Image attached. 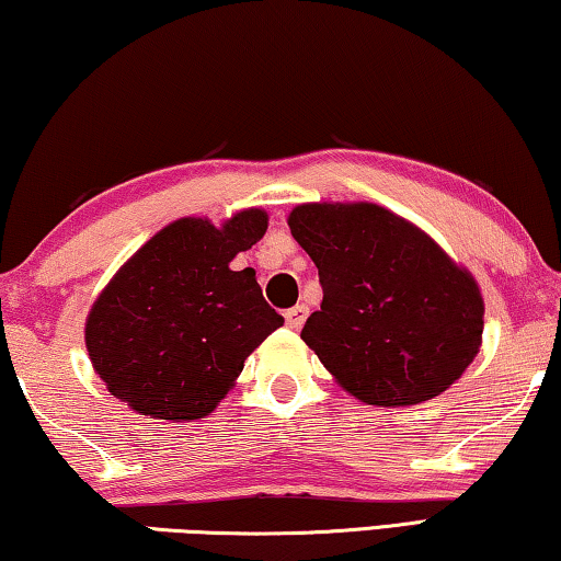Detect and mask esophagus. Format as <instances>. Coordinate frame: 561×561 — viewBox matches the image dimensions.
Masks as SVG:
<instances>
[{
  "label": "esophagus",
  "mask_w": 561,
  "mask_h": 561,
  "mask_svg": "<svg viewBox=\"0 0 561 561\" xmlns=\"http://www.w3.org/2000/svg\"><path fill=\"white\" fill-rule=\"evenodd\" d=\"M306 318H308V306H293L290 310H286V323L293 331H298L300 325L306 323Z\"/></svg>",
  "instance_id": "esophagus-1"
}]
</instances>
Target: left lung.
<instances>
[{"mask_svg": "<svg viewBox=\"0 0 561 561\" xmlns=\"http://www.w3.org/2000/svg\"><path fill=\"white\" fill-rule=\"evenodd\" d=\"M288 226L323 288L300 339L343 389L368 407H411L461 378L484 300L424 230L374 203H306Z\"/></svg>", "mask_w": 561, "mask_h": 561, "instance_id": "left-lung-1", "label": "left lung"}]
</instances>
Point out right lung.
I'll return each instance as SVG.
<instances>
[{"instance_id": "obj_1", "label": "right lung", "mask_w": 561, "mask_h": 561, "mask_svg": "<svg viewBox=\"0 0 561 561\" xmlns=\"http://www.w3.org/2000/svg\"><path fill=\"white\" fill-rule=\"evenodd\" d=\"M265 230L257 208L220 228L180 218L115 273L84 325L92 368L115 399L165 421L203 419L226 399L245 358L283 325L255 271L230 268Z\"/></svg>"}]
</instances>
